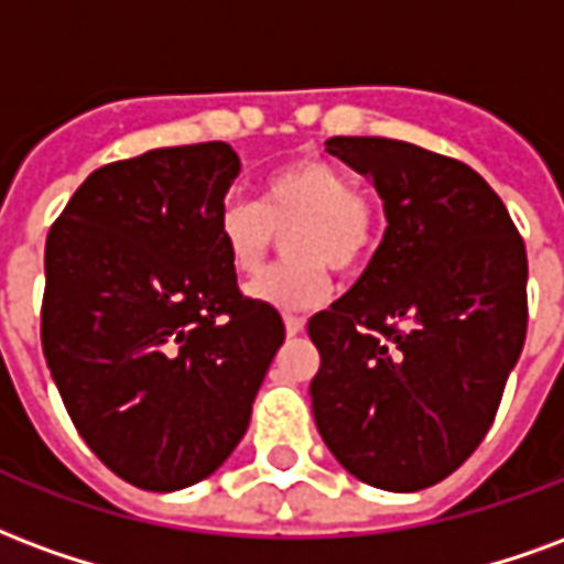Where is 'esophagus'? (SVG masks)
Here are the masks:
<instances>
[{
    "label": "esophagus",
    "mask_w": 564,
    "mask_h": 564,
    "mask_svg": "<svg viewBox=\"0 0 564 564\" xmlns=\"http://www.w3.org/2000/svg\"><path fill=\"white\" fill-rule=\"evenodd\" d=\"M303 327H306V322H303V318H297V315H285L288 336H297V333H303Z\"/></svg>",
    "instance_id": "1"
}]
</instances>
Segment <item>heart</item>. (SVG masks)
Segmentation results:
<instances>
[{"mask_svg":"<svg viewBox=\"0 0 564 564\" xmlns=\"http://www.w3.org/2000/svg\"><path fill=\"white\" fill-rule=\"evenodd\" d=\"M285 228L291 258L252 282L249 297L279 312L315 310L330 294V270L351 276L367 267L381 231V204L351 186L339 164L300 155L267 174L258 204L231 197L216 219L221 249L240 276L264 267L276 231Z\"/></svg>","mask_w":564,"mask_h":564,"instance_id":"obj_1","label":"heart"}]
</instances>
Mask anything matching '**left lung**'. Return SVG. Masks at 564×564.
I'll return each instance as SVG.
<instances>
[{
    "label": "left lung",
    "instance_id": "obj_1",
    "mask_svg": "<svg viewBox=\"0 0 564 564\" xmlns=\"http://www.w3.org/2000/svg\"><path fill=\"white\" fill-rule=\"evenodd\" d=\"M388 228L351 291L310 318L324 445L357 480L414 492L475 454L525 343V246L468 164L390 138H330Z\"/></svg>",
    "mask_w": 564,
    "mask_h": 564
}]
</instances>
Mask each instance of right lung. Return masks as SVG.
Wrapping results in <instances>:
<instances>
[{
    "instance_id": "add662e5",
    "label": "right lung",
    "mask_w": 564,
    "mask_h": 564,
    "mask_svg": "<svg viewBox=\"0 0 564 564\" xmlns=\"http://www.w3.org/2000/svg\"><path fill=\"white\" fill-rule=\"evenodd\" d=\"M237 174L221 141L150 150L93 171L47 234V367L93 454L141 490L192 487L231 456L285 343L216 231Z\"/></svg>"
}]
</instances>
